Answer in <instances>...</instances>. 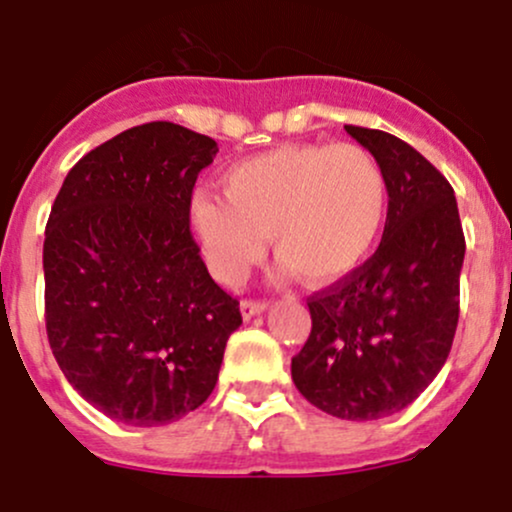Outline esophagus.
Listing matches in <instances>:
<instances>
[{
  "mask_svg": "<svg viewBox=\"0 0 512 512\" xmlns=\"http://www.w3.org/2000/svg\"><path fill=\"white\" fill-rule=\"evenodd\" d=\"M265 310H267V302H262V300H242L240 302V312L245 320H250V317L260 315V312H265Z\"/></svg>",
  "mask_w": 512,
  "mask_h": 512,
  "instance_id": "34e87169",
  "label": "esophagus"
}]
</instances>
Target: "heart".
I'll return each instance as SVG.
<instances>
[{"mask_svg":"<svg viewBox=\"0 0 512 512\" xmlns=\"http://www.w3.org/2000/svg\"><path fill=\"white\" fill-rule=\"evenodd\" d=\"M222 192H197L187 220L225 285H237L260 260L265 235L300 280H340L375 250L390 205L385 170L357 145L275 147L235 162Z\"/></svg>","mask_w":512,"mask_h":512,"instance_id":"heart-1","label":"heart"}]
</instances>
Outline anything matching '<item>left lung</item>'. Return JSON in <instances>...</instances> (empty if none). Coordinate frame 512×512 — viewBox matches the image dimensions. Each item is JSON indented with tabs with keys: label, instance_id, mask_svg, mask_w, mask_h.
Returning a JSON list of instances; mask_svg holds the SVG:
<instances>
[{
	"label": "left lung",
	"instance_id": "left-lung-1",
	"mask_svg": "<svg viewBox=\"0 0 512 512\" xmlns=\"http://www.w3.org/2000/svg\"><path fill=\"white\" fill-rule=\"evenodd\" d=\"M388 177L375 255L307 297L312 330L292 357L295 388L342 420L388 418L440 372L460 312L465 237L450 182L408 142L345 124Z\"/></svg>",
	"mask_w": 512,
	"mask_h": 512
}]
</instances>
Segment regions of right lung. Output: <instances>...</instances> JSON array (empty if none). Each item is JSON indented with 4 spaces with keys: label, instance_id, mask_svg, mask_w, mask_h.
<instances>
[{
    "label": "right lung",
    "instance_id": "right-lung-1",
    "mask_svg": "<svg viewBox=\"0 0 512 512\" xmlns=\"http://www.w3.org/2000/svg\"><path fill=\"white\" fill-rule=\"evenodd\" d=\"M215 155L212 137L140 124L87 152L49 212V347L69 385L117 423L152 428L200 408L242 325L187 220Z\"/></svg>",
    "mask_w": 512,
    "mask_h": 512
}]
</instances>
